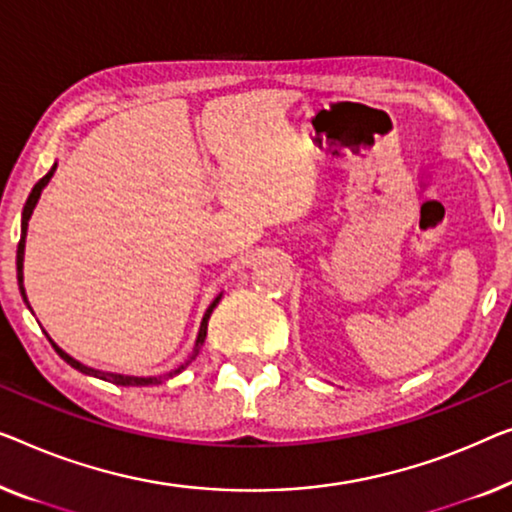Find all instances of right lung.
Masks as SVG:
<instances>
[{
	"label": "right lung",
	"mask_w": 512,
	"mask_h": 512,
	"mask_svg": "<svg viewBox=\"0 0 512 512\" xmlns=\"http://www.w3.org/2000/svg\"><path fill=\"white\" fill-rule=\"evenodd\" d=\"M55 168H57V164L48 170L46 175L41 177L39 182L34 184V189H32V194H29V198H27V203H25V207H22V224H20V242H18V256H16V265H18V288H20V295H22V300H25V305L29 307V302H27V293H25V284H22V261H25V238H27V226H29V219H32V212H34V207H36V203H39V198H41V191L46 189V184L50 182V177L55 175ZM219 300H221V293L217 295V298L212 300V305L207 307V311H205V316H203V321H201V330H198V337H196V344H194V351H191V355L187 360L182 362L180 367H175V369H170V372H166V374H161V376H127V374H115V372H101V369H94V367H87V365H83V362H78L76 358H71L69 353L66 351H62V348H59L53 339H50L48 335V339H50V344H53V348L57 351V355L59 358H62L64 362H69V365L73 367V369H78V372H83V374H87V376H94V379H103V381H110V383H115V385H157V383H164L166 379H173V376H177L180 372H184V369H187L191 362L196 360V355L201 353V348H203V344H205V337H207V321H210V316H212V311H214V307L219 305ZM32 309V307H29Z\"/></svg>",
	"instance_id": "1"
}]
</instances>
